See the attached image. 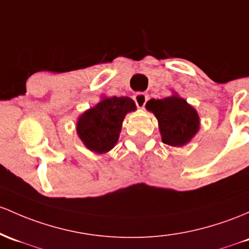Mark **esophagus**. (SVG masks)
<instances>
[{"label": "esophagus", "mask_w": 249, "mask_h": 249, "mask_svg": "<svg viewBox=\"0 0 249 249\" xmlns=\"http://www.w3.org/2000/svg\"><path fill=\"white\" fill-rule=\"evenodd\" d=\"M133 99H135L136 105H137L139 108H143L144 106H145V104L147 102V99H149V97H147V94L143 93V92H138V93L135 94Z\"/></svg>", "instance_id": "obj_1"}]
</instances>
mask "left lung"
Returning <instances> with one entry per match:
<instances>
[{
  "instance_id": "1",
  "label": "left lung",
  "mask_w": 249,
  "mask_h": 249,
  "mask_svg": "<svg viewBox=\"0 0 249 249\" xmlns=\"http://www.w3.org/2000/svg\"><path fill=\"white\" fill-rule=\"evenodd\" d=\"M145 107L157 118L162 142L168 145H187L200 130L197 111L177 93L163 99H150Z\"/></svg>"
}]
</instances>
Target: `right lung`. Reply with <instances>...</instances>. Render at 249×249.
I'll return each mask as SVG.
<instances>
[{"label":"right lung","instance_id":"add662e5","mask_svg":"<svg viewBox=\"0 0 249 249\" xmlns=\"http://www.w3.org/2000/svg\"><path fill=\"white\" fill-rule=\"evenodd\" d=\"M136 108L135 102L129 97L103 95L97 105L78 117V137L89 151L106 154L118 142L125 116Z\"/></svg>","mask_w":249,"mask_h":249}]
</instances>
